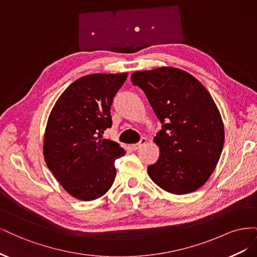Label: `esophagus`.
I'll return each mask as SVG.
<instances>
[{
  "label": "esophagus",
  "mask_w": 257,
  "mask_h": 257,
  "mask_svg": "<svg viewBox=\"0 0 257 257\" xmlns=\"http://www.w3.org/2000/svg\"><path fill=\"white\" fill-rule=\"evenodd\" d=\"M146 143H147V139L146 138H142V141L139 142L138 144H134V145H132L131 147H132V149H133V150H138L139 148H142Z\"/></svg>",
  "instance_id": "1"
}]
</instances>
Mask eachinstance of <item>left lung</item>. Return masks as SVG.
Segmentation results:
<instances>
[{"instance_id":"left-lung-1","label":"left lung","mask_w":257,"mask_h":257,"mask_svg":"<svg viewBox=\"0 0 257 257\" xmlns=\"http://www.w3.org/2000/svg\"><path fill=\"white\" fill-rule=\"evenodd\" d=\"M131 80L143 89L163 124L153 139L160 157L148 175L176 195L198 190L212 175L224 145V124L213 98L195 77L172 66L135 72Z\"/></svg>"}]
</instances>
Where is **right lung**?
Returning a JSON list of instances; mask_svg holds the SVG:
<instances>
[{
  "mask_svg": "<svg viewBox=\"0 0 257 257\" xmlns=\"http://www.w3.org/2000/svg\"><path fill=\"white\" fill-rule=\"evenodd\" d=\"M127 73L92 74L68 85L54 104L44 135V159L63 189L90 201L102 197L115 178L114 161L125 151L104 139L110 107Z\"/></svg>",
  "mask_w": 257,
  "mask_h": 257,
  "instance_id": "1",
  "label": "right lung"
}]
</instances>
